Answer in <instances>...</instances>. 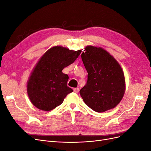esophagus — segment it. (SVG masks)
<instances>
[{
	"mask_svg": "<svg viewBox=\"0 0 151 151\" xmlns=\"http://www.w3.org/2000/svg\"><path fill=\"white\" fill-rule=\"evenodd\" d=\"M73 90H74V92L76 93H78L79 91V89L77 88H74V89H73Z\"/></svg>",
	"mask_w": 151,
	"mask_h": 151,
	"instance_id": "1",
	"label": "esophagus"
}]
</instances>
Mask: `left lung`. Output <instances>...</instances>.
<instances>
[{
    "label": "left lung",
    "instance_id": "left-lung-1",
    "mask_svg": "<svg viewBox=\"0 0 151 151\" xmlns=\"http://www.w3.org/2000/svg\"><path fill=\"white\" fill-rule=\"evenodd\" d=\"M81 58L88 72V81L80 90L84 102L101 113L115 108L125 90L124 74L119 63L102 48L87 46Z\"/></svg>",
    "mask_w": 151,
    "mask_h": 151
}]
</instances>
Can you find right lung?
Segmentation results:
<instances>
[{
    "label": "right lung",
    "mask_w": 151,
    "mask_h": 151,
    "mask_svg": "<svg viewBox=\"0 0 151 151\" xmlns=\"http://www.w3.org/2000/svg\"><path fill=\"white\" fill-rule=\"evenodd\" d=\"M81 53L62 47H54L45 53L28 81L27 91L35 106L50 111L61 104L73 90L67 86L68 76L62 70L74 63Z\"/></svg>",
    "instance_id": "1"
}]
</instances>
